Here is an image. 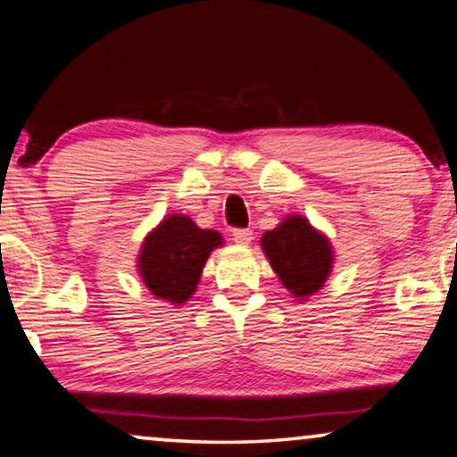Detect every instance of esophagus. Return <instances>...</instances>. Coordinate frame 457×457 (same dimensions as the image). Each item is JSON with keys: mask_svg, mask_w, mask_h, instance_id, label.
Here are the masks:
<instances>
[{"mask_svg": "<svg viewBox=\"0 0 457 457\" xmlns=\"http://www.w3.org/2000/svg\"><path fill=\"white\" fill-rule=\"evenodd\" d=\"M231 236H234V242H237V244H248L250 240H253V231L244 229V228H236L234 231H231Z\"/></svg>", "mask_w": 457, "mask_h": 457, "instance_id": "esophagus-1", "label": "esophagus"}]
</instances>
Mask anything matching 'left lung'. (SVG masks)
Instances as JSON below:
<instances>
[{"label":"left lung","mask_w":457,"mask_h":457,"mask_svg":"<svg viewBox=\"0 0 457 457\" xmlns=\"http://www.w3.org/2000/svg\"><path fill=\"white\" fill-rule=\"evenodd\" d=\"M262 250L269 262L298 298L320 290L329 278L333 253L325 236L312 229L304 217L292 215L262 236Z\"/></svg>","instance_id":"1"}]
</instances>
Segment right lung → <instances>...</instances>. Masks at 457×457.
<instances>
[{"label":"right lung","instance_id":"1","mask_svg":"<svg viewBox=\"0 0 457 457\" xmlns=\"http://www.w3.org/2000/svg\"><path fill=\"white\" fill-rule=\"evenodd\" d=\"M221 244L213 229H201L184 215H170L146 236L138 256V271L151 294L182 304L196 290L211 250Z\"/></svg>","mask_w":457,"mask_h":457}]
</instances>
